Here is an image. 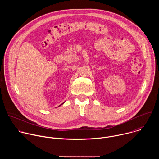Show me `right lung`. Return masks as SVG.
<instances>
[{
    "mask_svg": "<svg viewBox=\"0 0 159 159\" xmlns=\"http://www.w3.org/2000/svg\"><path fill=\"white\" fill-rule=\"evenodd\" d=\"M64 102H63V103H64ZM63 103H62V104H60V106H61V105H62V104H63Z\"/></svg>",
    "mask_w": 159,
    "mask_h": 159,
    "instance_id": "add662e5",
    "label": "right lung"
}]
</instances>
